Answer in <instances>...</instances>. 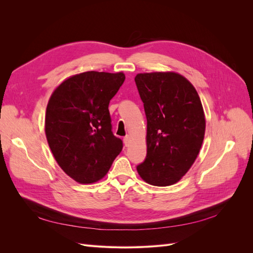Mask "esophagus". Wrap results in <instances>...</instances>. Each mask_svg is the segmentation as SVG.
I'll list each match as a JSON object with an SVG mask.
<instances>
[{
	"mask_svg": "<svg viewBox=\"0 0 253 253\" xmlns=\"http://www.w3.org/2000/svg\"><path fill=\"white\" fill-rule=\"evenodd\" d=\"M129 140H131V137H129L128 135H127V136H126L125 138H124V143H125L126 147H127V145L129 144Z\"/></svg>",
	"mask_w": 253,
	"mask_h": 253,
	"instance_id": "1",
	"label": "esophagus"
}]
</instances>
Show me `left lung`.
<instances>
[{
    "label": "left lung",
    "instance_id": "obj_1",
    "mask_svg": "<svg viewBox=\"0 0 253 253\" xmlns=\"http://www.w3.org/2000/svg\"><path fill=\"white\" fill-rule=\"evenodd\" d=\"M135 82L147 116V157L137 172L152 186L174 185L192 167L204 141L201 98L175 72L137 74Z\"/></svg>",
    "mask_w": 253,
    "mask_h": 253
}]
</instances>
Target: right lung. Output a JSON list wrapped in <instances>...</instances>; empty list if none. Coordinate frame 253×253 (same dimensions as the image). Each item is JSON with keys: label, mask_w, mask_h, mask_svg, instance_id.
<instances>
[{"label": "right lung", "mask_w": 253, "mask_h": 253, "mask_svg": "<svg viewBox=\"0 0 253 253\" xmlns=\"http://www.w3.org/2000/svg\"><path fill=\"white\" fill-rule=\"evenodd\" d=\"M122 72L71 76L52 91L45 135L65 174L83 185L102 179L122 150L112 133L109 104L125 82Z\"/></svg>", "instance_id": "add662e5"}]
</instances>
